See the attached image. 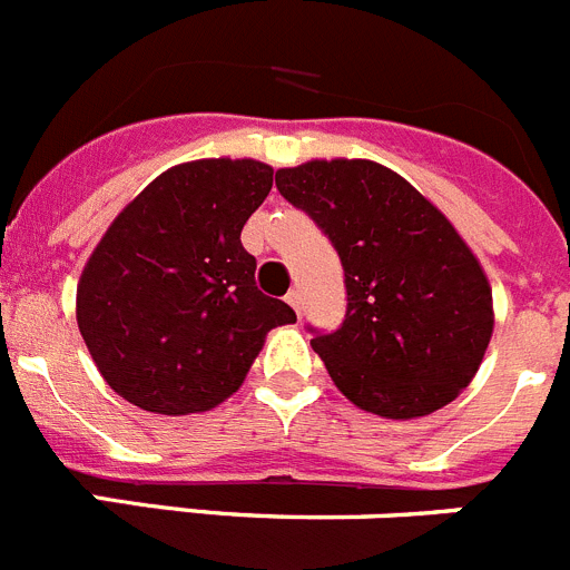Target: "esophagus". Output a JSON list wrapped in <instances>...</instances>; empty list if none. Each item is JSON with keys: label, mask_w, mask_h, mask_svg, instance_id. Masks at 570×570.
Here are the masks:
<instances>
[{"label": "esophagus", "mask_w": 570, "mask_h": 570, "mask_svg": "<svg viewBox=\"0 0 570 570\" xmlns=\"http://www.w3.org/2000/svg\"><path fill=\"white\" fill-rule=\"evenodd\" d=\"M286 304H289L292 309H295L297 315H301V309H304V295H301V292H297V289H292L289 295H286Z\"/></svg>", "instance_id": "esophagus-1"}]
</instances>
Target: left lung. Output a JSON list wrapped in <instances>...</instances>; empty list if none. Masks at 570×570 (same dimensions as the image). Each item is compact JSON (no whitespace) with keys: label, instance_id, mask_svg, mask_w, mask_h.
<instances>
[{"label":"left lung","instance_id":"left-lung-1","mask_svg":"<svg viewBox=\"0 0 570 570\" xmlns=\"http://www.w3.org/2000/svg\"><path fill=\"white\" fill-rule=\"evenodd\" d=\"M275 187L332 240L346 315L312 348L355 406L423 417L458 397L489 348L491 286L465 240L417 189L374 161H309Z\"/></svg>","mask_w":570,"mask_h":570}]
</instances>
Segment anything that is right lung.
Here are the masks:
<instances>
[{"label": "right lung", "instance_id": "add662e5", "mask_svg": "<svg viewBox=\"0 0 570 570\" xmlns=\"http://www.w3.org/2000/svg\"><path fill=\"white\" fill-rule=\"evenodd\" d=\"M273 167L204 158L161 173L110 224L76 292L101 377L156 414L207 412L244 383L266 332L295 323L255 286L240 229Z\"/></svg>", "mask_w": 570, "mask_h": 570}]
</instances>
